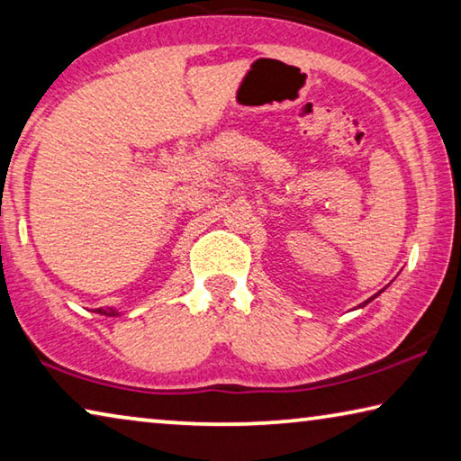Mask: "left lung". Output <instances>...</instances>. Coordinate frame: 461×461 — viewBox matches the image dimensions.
<instances>
[{
  "label": "left lung",
  "instance_id": "obj_1",
  "mask_svg": "<svg viewBox=\"0 0 461 461\" xmlns=\"http://www.w3.org/2000/svg\"><path fill=\"white\" fill-rule=\"evenodd\" d=\"M371 299H374V297H371ZM365 303H369V299H367V302H365ZM365 303H363V305H365Z\"/></svg>",
  "mask_w": 461,
  "mask_h": 461
}]
</instances>
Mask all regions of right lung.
I'll return each mask as SVG.
<instances>
[{"label": "right lung", "instance_id": "obj_1", "mask_svg": "<svg viewBox=\"0 0 461 461\" xmlns=\"http://www.w3.org/2000/svg\"><path fill=\"white\" fill-rule=\"evenodd\" d=\"M96 312H98V313H104V316H119V313H116V310H113V308H106V310L98 308Z\"/></svg>", "mask_w": 461, "mask_h": 461}]
</instances>
